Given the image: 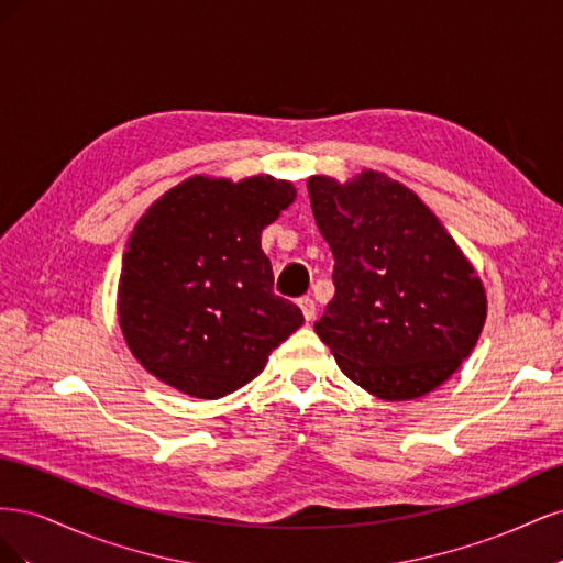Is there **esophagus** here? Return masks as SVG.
<instances>
[{
  "mask_svg": "<svg viewBox=\"0 0 563 563\" xmlns=\"http://www.w3.org/2000/svg\"><path fill=\"white\" fill-rule=\"evenodd\" d=\"M298 308L302 310V317L308 319V321H312V319L317 317V305H314V300H312L310 296L300 298V300H298Z\"/></svg>",
  "mask_w": 563,
  "mask_h": 563,
  "instance_id": "esophagus-1",
  "label": "esophagus"
}]
</instances>
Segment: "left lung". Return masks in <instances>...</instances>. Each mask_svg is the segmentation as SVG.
Returning a JSON list of instances; mask_svg holds the SVG:
<instances>
[{"label": "left lung", "instance_id": "obj_1", "mask_svg": "<svg viewBox=\"0 0 563 563\" xmlns=\"http://www.w3.org/2000/svg\"><path fill=\"white\" fill-rule=\"evenodd\" d=\"M335 296L314 323L340 371L371 395H428L467 360L486 321L482 279L416 192L380 172L312 176Z\"/></svg>", "mask_w": 563, "mask_h": 563}]
</instances>
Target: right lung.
<instances>
[{"instance_id": "obj_1", "label": "right lung", "mask_w": 563, "mask_h": 563, "mask_svg": "<svg viewBox=\"0 0 563 563\" xmlns=\"http://www.w3.org/2000/svg\"><path fill=\"white\" fill-rule=\"evenodd\" d=\"M296 199L272 176L240 183L195 176L135 223L122 258L117 314L145 371L197 399H218L265 368L302 327L272 291L261 232Z\"/></svg>"}]
</instances>
